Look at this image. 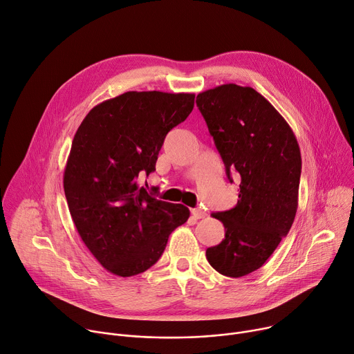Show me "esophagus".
Instances as JSON below:
<instances>
[{"label":"esophagus","mask_w":354,"mask_h":354,"mask_svg":"<svg viewBox=\"0 0 354 354\" xmlns=\"http://www.w3.org/2000/svg\"><path fill=\"white\" fill-rule=\"evenodd\" d=\"M190 213H192V216H194L195 218H203L206 216V213L202 209H192Z\"/></svg>","instance_id":"34e87169"}]
</instances>
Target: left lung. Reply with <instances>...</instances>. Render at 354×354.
<instances>
[{"label":"left lung","mask_w":354,"mask_h":354,"mask_svg":"<svg viewBox=\"0 0 354 354\" xmlns=\"http://www.w3.org/2000/svg\"><path fill=\"white\" fill-rule=\"evenodd\" d=\"M196 104L226 167L240 176L237 205L212 213L226 230L206 250L221 275L239 278L263 267L291 229L302 169L297 137L274 106L252 87L221 84L198 94Z\"/></svg>","instance_id":"obj_1"}]
</instances>
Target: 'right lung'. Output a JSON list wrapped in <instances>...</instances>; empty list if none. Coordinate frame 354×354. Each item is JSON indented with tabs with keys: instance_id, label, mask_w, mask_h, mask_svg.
Here are the masks:
<instances>
[{
	"instance_id": "right-lung-1",
	"label": "right lung",
	"mask_w": 354,
	"mask_h": 354,
	"mask_svg": "<svg viewBox=\"0 0 354 354\" xmlns=\"http://www.w3.org/2000/svg\"><path fill=\"white\" fill-rule=\"evenodd\" d=\"M194 106V93L127 91L93 107L77 128L63 189L79 236L114 275L152 267L189 218L183 205L140 187L138 175L155 171L167 134Z\"/></svg>"
}]
</instances>
